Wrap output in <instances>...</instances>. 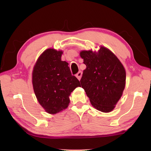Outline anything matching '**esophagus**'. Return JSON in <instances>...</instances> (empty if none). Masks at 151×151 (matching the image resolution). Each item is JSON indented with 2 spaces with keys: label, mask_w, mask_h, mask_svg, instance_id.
<instances>
[{
  "label": "esophagus",
  "mask_w": 151,
  "mask_h": 151,
  "mask_svg": "<svg viewBox=\"0 0 151 151\" xmlns=\"http://www.w3.org/2000/svg\"><path fill=\"white\" fill-rule=\"evenodd\" d=\"M82 71H81V70L76 74V78H77L78 80H81V78L82 77Z\"/></svg>",
  "instance_id": "obj_1"
}]
</instances>
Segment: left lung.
<instances>
[{"label": "left lung", "mask_w": 151, "mask_h": 151, "mask_svg": "<svg viewBox=\"0 0 151 151\" xmlns=\"http://www.w3.org/2000/svg\"><path fill=\"white\" fill-rule=\"evenodd\" d=\"M80 54L86 65L81 86L91 104L102 112L112 111L124 89L126 72L123 65L115 54L104 47L97 52L82 50Z\"/></svg>", "instance_id": "8db88e82"}]
</instances>
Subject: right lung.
Wrapping results in <instances>:
<instances>
[{"label":"right lung","mask_w":151,"mask_h":151,"mask_svg":"<svg viewBox=\"0 0 151 151\" xmlns=\"http://www.w3.org/2000/svg\"><path fill=\"white\" fill-rule=\"evenodd\" d=\"M62 53L53 49L44 51L32 73L35 95L41 106L50 114L67 108L70 93L81 86L80 81L72 75L68 63L61 60Z\"/></svg>","instance_id":"obj_1"}]
</instances>
